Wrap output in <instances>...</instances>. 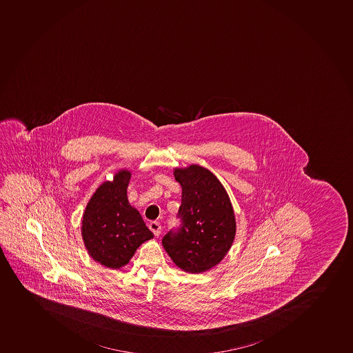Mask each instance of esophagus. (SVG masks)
Instances as JSON below:
<instances>
[{
  "mask_svg": "<svg viewBox=\"0 0 353 353\" xmlns=\"http://www.w3.org/2000/svg\"><path fill=\"white\" fill-rule=\"evenodd\" d=\"M149 228L154 234V236H159L161 235V223H158V221H152V223H149Z\"/></svg>",
  "mask_w": 353,
  "mask_h": 353,
  "instance_id": "obj_1",
  "label": "esophagus"
}]
</instances>
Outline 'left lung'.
<instances>
[{
    "label": "left lung",
    "instance_id": "8db88e82",
    "mask_svg": "<svg viewBox=\"0 0 353 353\" xmlns=\"http://www.w3.org/2000/svg\"><path fill=\"white\" fill-rule=\"evenodd\" d=\"M182 188L176 230L163 237V247L176 266L202 273L219 264L236 233L233 206L221 182L199 165L175 168Z\"/></svg>",
    "mask_w": 353,
    "mask_h": 353
}]
</instances>
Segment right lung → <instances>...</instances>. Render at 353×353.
Masks as SVG:
<instances>
[{"instance_id": "obj_1", "label": "right lung", "mask_w": 353, "mask_h": 353, "mask_svg": "<svg viewBox=\"0 0 353 353\" xmlns=\"http://www.w3.org/2000/svg\"><path fill=\"white\" fill-rule=\"evenodd\" d=\"M130 172L121 170L113 181L96 189L83 213V243L94 261L112 270L128 264L137 248L154 237L127 199Z\"/></svg>"}]
</instances>
